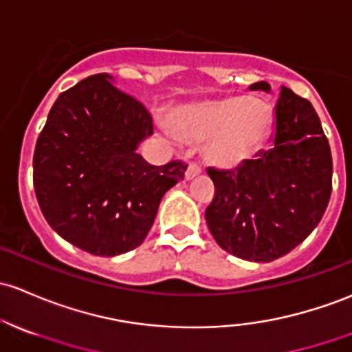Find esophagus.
<instances>
[{
  "instance_id": "1",
  "label": "esophagus",
  "mask_w": 352,
  "mask_h": 352,
  "mask_svg": "<svg viewBox=\"0 0 352 352\" xmlns=\"http://www.w3.org/2000/svg\"><path fill=\"white\" fill-rule=\"evenodd\" d=\"M203 173V169L199 168L198 164H195V162H191L190 166L186 168V173H184V177H186V181H191L195 179L196 176H199Z\"/></svg>"
}]
</instances>
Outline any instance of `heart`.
<instances>
[{
	"label": "heart",
	"instance_id": "1",
	"mask_svg": "<svg viewBox=\"0 0 352 352\" xmlns=\"http://www.w3.org/2000/svg\"><path fill=\"white\" fill-rule=\"evenodd\" d=\"M177 138L205 142L211 164L235 169L250 161L265 144L272 127V111L262 100L230 96L218 100L177 107L173 112Z\"/></svg>",
	"mask_w": 352,
	"mask_h": 352
}]
</instances>
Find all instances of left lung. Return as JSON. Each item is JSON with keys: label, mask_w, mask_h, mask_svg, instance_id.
<instances>
[{"label": "left lung", "mask_w": 352, "mask_h": 352, "mask_svg": "<svg viewBox=\"0 0 352 352\" xmlns=\"http://www.w3.org/2000/svg\"><path fill=\"white\" fill-rule=\"evenodd\" d=\"M250 90L270 94L267 82ZM272 147L235 171L210 168L214 198L205 218L217 243L248 262H272L305 240L326 211L332 190L327 138L309 100L282 87Z\"/></svg>", "instance_id": "1"}]
</instances>
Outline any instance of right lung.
I'll return each mask as SVG.
<instances>
[{"label":"right lung","mask_w":352,"mask_h":352,"mask_svg":"<svg viewBox=\"0 0 352 352\" xmlns=\"http://www.w3.org/2000/svg\"><path fill=\"white\" fill-rule=\"evenodd\" d=\"M109 74L92 75L60 94L40 132L33 186L41 213L63 240L99 256L144 241L166 191L186 164L151 166L138 147L153 119Z\"/></svg>","instance_id":"1"}]
</instances>
